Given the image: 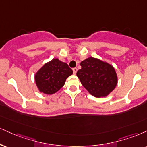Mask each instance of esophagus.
Wrapping results in <instances>:
<instances>
[{"label": "esophagus", "instance_id": "obj_1", "mask_svg": "<svg viewBox=\"0 0 147 147\" xmlns=\"http://www.w3.org/2000/svg\"><path fill=\"white\" fill-rule=\"evenodd\" d=\"M72 71H73V73L75 74L77 73V68H72Z\"/></svg>", "mask_w": 147, "mask_h": 147}]
</instances>
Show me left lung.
<instances>
[{
	"label": "left lung",
	"instance_id": "8db88e82",
	"mask_svg": "<svg viewBox=\"0 0 147 147\" xmlns=\"http://www.w3.org/2000/svg\"><path fill=\"white\" fill-rule=\"evenodd\" d=\"M80 65L77 76L91 95L105 97L115 89L118 77L112 65L92 57L81 61Z\"/></svg>",
	"mask_w": 147,
	"mask_h": 147
}]
</instances>
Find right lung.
Segmentation results:
<instances>
[{"mask_svg":"<svg viewBox=\"0 0 147 147\" xmlns=\"http://www.w3.org/2000/svg\"><path fill=\"white\" fill-rule=\"evenodd\" d=\"M72 73L66 63L56 58L46 63L35 73V84L40 92L53 94L63 87L66 79Z\"/></svg>","mask_w":147,"mask_h":147,"instance_id":"obj_1","label":"right lung"}]
</instances>
